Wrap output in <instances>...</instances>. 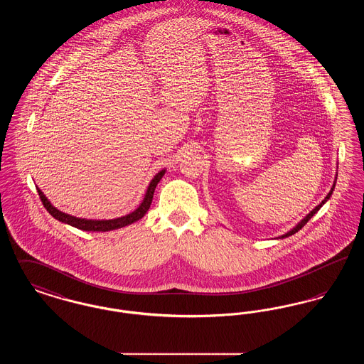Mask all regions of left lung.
Returning <instances> with one entry per match:
<instances>
[{"label":"left lung","instance_id":"1","mask_svg":"<svg viewBox=\"0 0 364 364\" xmlns=\"http://www.w3.org/2000/svg\"><path fill=\"white\" fill-rule=\"evenodd\" d=\"M334 186H336V184H334ZM334 186H333V188H331V191H330L329 193H328V196H326V198H325V199L322 200V203H319V205H318L316 208H314L311 213H310V214H309V215H307V217H306L304 220H301V221H300V223H299V224L296 225V228H294L292 230H289L288 233H285V235H284L282 237H288V236H292V235H294V233H296L297 230H300V229H301L303 226L306 225V224H307V223H309V221L311 220L312 215H314V214H315V213H316V211H318L319 208H322V205H323V203H325V202H326V200L329 199L330 196H331V193H333V190H334Z\"/></svg>","mask_w":364,"mask_h":364}]
</instances>
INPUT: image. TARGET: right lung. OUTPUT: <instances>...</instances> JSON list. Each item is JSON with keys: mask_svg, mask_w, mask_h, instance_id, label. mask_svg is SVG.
I'll list each match as a JSON object with an SVG mask.
<instances>
[{"mask_svg": "<svg viewBox=\"0 0 364 364\" xmlns=\"http://www.w3.org/2000/svg\"><path fill=\"white\" fill-rule=\"evenodd\" d=\"M165 174V171H161L159 173L156 174V177L151 180L147 192H146V196L141 202V205L139 206L135 211L129 213L128 215H124L120 218H116V220H104V221H94V220H85V218H76L73 215L70 214H65L60 210H57L55 208H53L50 205V202L46 199V196L42 193V191L39 188L38 190V195L42 200V205L45 206V208L50 213V215H53L55 220L64 223V224H68L70 226H75L77 229H82V230H88V232H107V230H113V229H119L122 226L129 225L135 221L140 220L146 213L147 210L150 208V205L153 202V195H154V191H156V184L159 183V180L162 178V176Z\"/></svg>", "mask_w": 364, "mask_h": 364, "instance_id": "right-lung-1", "label": "right lung"}]
</instances>
